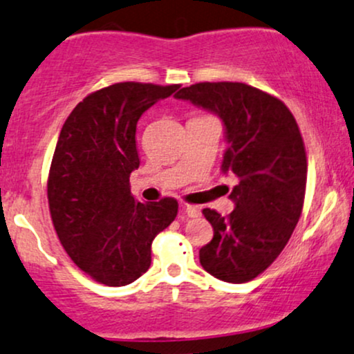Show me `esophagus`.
<instances>
[{"label": "esophagus", "instance_id": "esophagus-1", "mask_svg": "<svg viewBox=\"0 0 354 354\" xmlns=\"http://www.w3.org/2000/svg\"><path fill=\"white\" fill-rule=\"evenodd\" d=\"M182 210L185 212L187 215H189V217H198V215H201V209H198L197 205H189V203H184V205H182Z\"/></svg>", "mask_w": 354, "mask_h": 354}]
</instances>
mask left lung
<instances>
[{"instance_id":"8db88e82","label":"left lung","mask_w":354,"mask_h":354,"mask_svg":"<svg viewBox=\"0 0 354 354\" xmlns=\"http://www.w3.org/2000/svg\"><path fill=\"white\" fill-rule=\"evenodd\" d=\"M176 97L220 115L228 142L222 170L239 178L232 214L202 210L214 239L198 252L201 265L228 283L250 281L277 260L300 220L308 172L300 129L280 99L243 82H197Z\"/></svg>"}]
</instances>
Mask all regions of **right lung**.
Returning a JSON list of instances; mask_svg holds the SVG:
<instances>
[{
  "label": "right lung",
  "instance_id": "obj_1",
  "mask_svg": "<svg viewBox=\"0 0 354 354\" xmlns=\"http://www.w3.org/2000/svg\"><path fill=\"white\" fill-rule=\"evenodd\" d=\"M178 84L115 82L86 95L66 119L48 177L53 225L71 260L97 283L124 286L151 267V245L177 217L176 198L131 194L140 159L137 120Z\"/></svg>",
  "mask_w": 354,
  "mask_h": 354
}]
</instances>
